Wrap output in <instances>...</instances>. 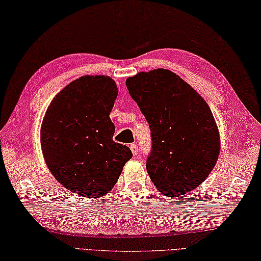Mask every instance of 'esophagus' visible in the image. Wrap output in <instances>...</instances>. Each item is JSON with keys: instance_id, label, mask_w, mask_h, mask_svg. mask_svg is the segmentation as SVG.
<instances>
[{"instance_id": "esophagus-1", "label": "esophagus", "mask_w": 261, "mask_h": 261, "mask_svg": "<svg viewBox=\"0 0 261 261\" xmlns=\"http://www.w3.org/2000/svg\"><path fill=\"white\" fill-rule=\"evenodd\" d=\"M129 148H130V150H132V152H133V155H134V156L138 155L139 150H138V147H137L136 144H132V145L129 146Z\"/></svg>"}]
</instances>
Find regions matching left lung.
Wrapping results in <instances>:
<instances>
[{
  "mask_svg": "<svg viewBox=\"0 0 261 261\" xmlns=\"http://www.w3.org/2000/svg\"><path fill=\"white\" fill-rule=\"evenodd\" d=\"M149 124L152 149L146 168L169 197L192 192L207 178L220 152V135L206 100L178 75L156 68L126 80Z\"/></svg>",
  "mask_w": 261,
  "mask_h": 261,
  "instance_id": "obj_1",
  "label": "left lung"
}]
</instances>
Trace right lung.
I'll return each mask as SVG.
<instances>
[{
	"label": "right lung",
	"mask_w": 261,
	"mask_h": 261,
	"mask_svg": "<svg viewBox=\"0 0 261 261\" xmlns=\"http://www.w3.org/2000/svg\"><path fill=\"white\" fill-rule=\"evenodd\" d=\"M118 90L110 76L84 75L50 101L41 126V148L50 173L63 187L99 198L114 187L130 149L113 141L110 118Z\"/></svg>",
	"instance_id": "obj_1"
}]
</instances>
